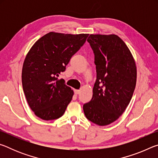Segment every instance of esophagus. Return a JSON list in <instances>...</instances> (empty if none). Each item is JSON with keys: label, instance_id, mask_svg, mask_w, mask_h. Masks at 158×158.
Returning a JSON list of instances; mask_svg holds the SVG:
<instances>
[{"label": "esophagus", "instance_id": "34e87169", "mask_svg": "<svg viewBox=\"0 0 158 158\" xmlns=\"http://www.w3.org/2000/svg\"><path fill=\"white\" fill-rule=\"evenodd\" d=\"M80 90H74V93H75L76 95H78V94H79L80 93Z\"/></svg>", "mask_w": 158, "mask_h": 158}]
</instances>
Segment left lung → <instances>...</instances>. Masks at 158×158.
<instances>
[{
	"instance_id": "8db88e82",
	"label": "left lung",
	"mask_w": 158,
	"mask_h": 158,
	"mask_svg": "<svg viewBox=\"0 0 158 158\" xmlns=\"http://www.w3.org/2000/svg\"><path fill=\"white\" fill-rule=\"evenodd\" d=\"M87 41L95 54L97 79L91 100L83 109L90 121L105 126L116 121L129 105L137 83V66L117 35L91 34Z\"/></svg>"
}]
</instances>
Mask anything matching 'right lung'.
Returning a JSON list of instances; mask_svg holds the SVG:
<instances>
[{"label":"right lung","instance_id":"right-lung-1","mask_svg":"<svg viewBox=\"0 0 158 158\" xmlns=\"http://www.w3.org/2000/svg\"><path fill=\"white\" fill-rule=\"evenodd\" d=\"M88 36L49 32L35 42L26 54L21 73L23 90L37 117L50 121L65 113L74 91L58 77Z\"/></svg>","mask_w":158,"mask_h":158}]
</instances>
